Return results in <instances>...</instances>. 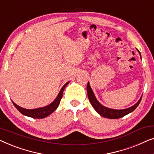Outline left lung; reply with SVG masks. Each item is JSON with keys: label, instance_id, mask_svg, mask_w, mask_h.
<instances>
[{"label": "left lung", "instance_id": "left-lung-1", "mask_svg": "<svg viewBox=\"0 0 154 154\" xmlns=\"http://www.w3.org/2000/svg\"><path fill=\"white\" fill-rule=\"evenodd\" d=\"M137 51L139 53H140V57H141V54L140 51H139L138 50ZM87 92H88V99H89L90 104H91L94 110H95L99 114L102 116L106 118V119H120V118L125 116V115L132 112V111H133L134 109L138 106V105L140 104L141 100H142V96H141V97L140 100H139L138 102H137L135 104H134L133 106L129 107V108L124 109H113L107 108V107L103 106L102 104H101L99 102V101L97 100L96 97L94 95L93 91H92L91 87H90L89 82H88L87 85Z\"/></svg>", "mask_w": 154, "mask_h": 154}]
</instances>
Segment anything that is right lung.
Instances as JSON below:
<instances>
[{
  "label": "right lung",
  "mask_w": 154,
  "mask_h": 154,
  "mask_svg": "<svg viewBox=\"0 0 154 154\" xmlns=\"http://www.w3.org/2000/svg\"><path fill=\"white\" fill-rule=\"evenodd\" d=\"M69 83V81L67 82L64 85V86L62 88V89L60 90V92H59L58 95L57 96L53 102L51 104L47 105V106H43V107H40V108L37 109H27L22 108L18 105H17L15 103L12 102L14 106L16 107V109L20 111L21 113H22L23 115L26 116H29L31 118H33V119H44V118L48 116L51 114L52 112H54V111L57 109V107L60 104L61 99L63 95V92H64V88H66V86Z\"/></svg>",
  "instance_id": "obj_1"
}]
</instances>
